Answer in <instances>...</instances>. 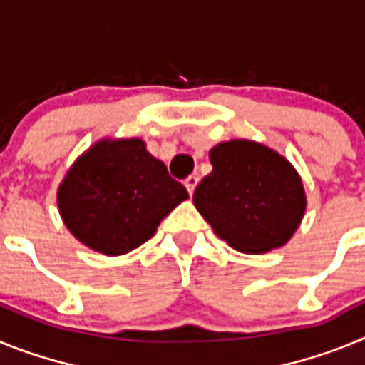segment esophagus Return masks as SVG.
Segmentation results:
<instances>
[{"instance_id":"1","label":"esophagus","mask_w":365,"mask_h":365,"mask_svg":"<svg viewBox=\"0 0 365 365\" xmlns=\"http://www.w3.org/2000/svg\"><path fill=\"white\" fill-rule=\"evenodd\" d=\"M199 185V177L197 175H190L188 179L185 180V186L186 190H188L190 195H193V190H195V186Z\"/></svg>"}]
</instances>
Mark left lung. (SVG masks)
<instances>
[{"mask_svg": "<svg viewBox=\"0 0 365 365\" xmlns=\"http://www.w3.org/2000/svg\"><path fill=\"white\" fill-rule=\"evenodd\" d=\"M210 163L214 172L197 185L193 205L221 240L248 254L291 240L305 193L289 160L263 144L230 140L212 148Z\"/></svg>", "mask_w": 365, "mask_h": 365, "instance_id": "left-lung-1", "label": "left lung"}]
</instances>
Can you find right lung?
<instances>
[{"label":"right lung","mask_w":365,"mask_h":365,"mask_svg":"<svg viewBox=\"0 0 365 365\" xmlns=\"http://www.w3.org/2000/svg\"><path fill=\"white\" fill-rule=\"evenodd\" d=\"M188 199L140 138L100 143L80 157L58 192V208L74 237L106 256L140 247L159 222Z\"/></svg>","instance_id":"add662e5"}]
</instances>
